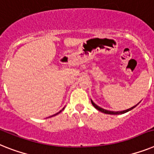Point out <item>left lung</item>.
<instances>
[{"instance_id":"obj_1","label":"left lung","mask_w":154,"mask_h":154,"mask_svg":"<svg viewBox=\"0 0 154 154\" xmlns=\"http://www.w3.org/2000/svg\"><path fill=\"white\" fill-rule=\"evenodd\" d=\"M91 103H92L93 106H94V107L95 109H97V110H98V111H100V112H103V113L109 114V115H120V114H124V113H126V112H128L131 111V109H134V108L136 107L137 105H138V104H139V103H140V102H138V104H137V105H134V106H133V107L130 108V109H127V110H124V111H120H120H118V112L109 111V110H106V109H102V108L99 107L98 105H96V104H95V103L92 101V100H91Z\"/></svg>"}]
</instances>
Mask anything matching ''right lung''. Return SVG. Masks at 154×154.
<instances>
[{"instance_id":"obj_1","label":"right lung","mask_w":154,"mask_h":154,"mask_svg":"<svg viewBox=\"0 0 154 154\" xmlns=\"http://www.w3.org/2000/svg\"><path fill=\"white\" fill-rule=\"evenodd\" d=\"M63 109H64V108H63V109H62V110H63ZM62 110H60V111L59 112H57V113H56V114H54V115H53V116H49V117H52V116H56V115H57V114H59L60 112H61V111Z\"/></svg>"}]
</instances>
